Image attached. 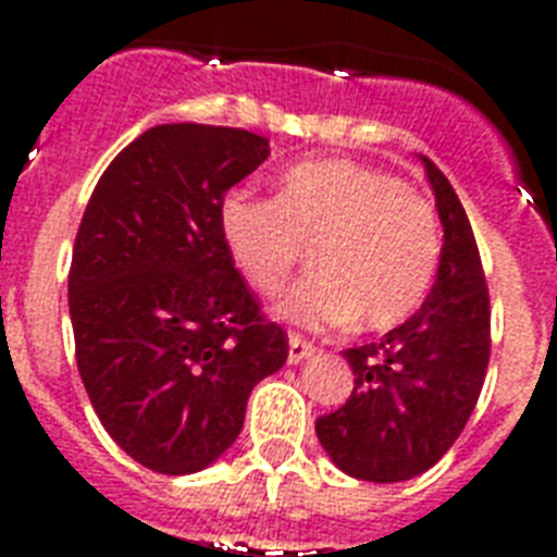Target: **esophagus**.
I'll return each mask as SVG.
<instances>
[{"label": "esophagus", "instance_id": "34e87169", "mask_svg": "<svg viewBox=\"0 0 557 557\" xmlns=\"http://www.w3.org/2000/svg\"><path fill=\"white\" fill-rule=\"evenodd\" d=\"M309 356H314V344L312 341L300 338V335H288V364H300Z\"/></svg>", "mask_w": 557, "mask_h": 557}]
</instances>
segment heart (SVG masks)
Returning a JSON list of instances; mask_svg holds the SVG:
<instances>
[{"label":"heart","mask_w":557,"mask_h":557,"mask_svg":"<svg viewBox=\"0 0 557 557\" xmlns=\"http://www.w3.org/2000/svg\"><path fill=\"white\" fill-rule=\"evenodd\" d=\"M219 227L262 295L286 286L312 245V274L283 300V314L306 326L356 318L364 330H393L424 304L442 260L433 201L344 159L288 168L277 196L236 187L222 199Z\"/></svg>","instance_id":"heart-1"}]
</instances>
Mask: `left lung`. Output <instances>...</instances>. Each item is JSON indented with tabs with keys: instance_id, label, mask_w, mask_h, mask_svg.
I'll return each mask as SVG.
<instances>
[{
	"instance_id": "8db88e82",
	"label": "left lung",
	"mask_w": 557,
	"mask_h": 557,
	"mask_svg": "<svg viewBox=\"0 0 557 557\" xmlns=\"http://www.w3.org/2000/svg\"><path fill=\"white\" fill-rule=\"evenodd\" d=\"M445 243L422 309L375 344L344 352L356 387L347 405L314 422L344 474L398 483L424 474L474 413L492 356L488 286L462 201L431 159H422Z\"/></svg>"
}]
</instances>
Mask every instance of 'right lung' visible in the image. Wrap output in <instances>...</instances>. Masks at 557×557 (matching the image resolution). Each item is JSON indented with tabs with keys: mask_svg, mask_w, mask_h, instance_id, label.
<instances>
[{
	"mask_svg": "<svg viewBox=\"0 0 557 557\" xmlns=\"http://www.w3.org/2000/svg\"><path fill=\"white\" fill-rule=\"evenodd\" d=\"M269 138L161 124L117 152L74 239L69 312L83 387L107 433L159 474H193L243 431L288 335L234 269L219 208Z\"/></svg>",
	"mask_w": 557,
	"mask_h": 557,
	"instance_id": "right-lung-1",
	"label": "right lung"
}]
</instances>
